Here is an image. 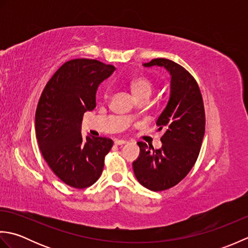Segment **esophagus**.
I'll use <instances>...</instances> for the list:
<instances>
[{
  "mask_svg": "<svg viewBox=\"0 0 248 248\" xmlns=\"http://www.w3.org/2000/svg\"><path fill=\"white\" fill-rule=\"evenodd\" d=\"M114 143H115V145L119 146V145H124V144H127V143H128V140H118V139H116V140H114Z\"/></svg>",
  "mask_w": 248,
  "mask_h": 248,
  "instance_id": "esophagus-1",
  "label": "esophagus"
}]
</instances>
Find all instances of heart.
Segmentation results:
<instances>
[{
  "mask_svg": "<svg viewBox=\"0 0 248 248\" xmlns=\"http://www.w3.org/2000/svg\"><path fill=\"white\" fill-rule=\"evenodd\" d=\"M131 92L133 93L136 99L141 97H150V94L154 91V85L152 83L146 78H135L134 81L131 82L130 84Z\"/></svg>",
  "mask_w": 248,
  "mask_h": 248,
  "instance_id": "b5f03b06",
  "label": "heart"
}]
</instances>
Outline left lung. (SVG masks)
<instances>
[{
    "label": "left lung",
    "instance_id": "8db88e82",
    "mask_svg": "<svg viewBox=\"0 0 248 248\" xmlns=\"http://www.w3.org/2000/svg\"><path fill=\"white\" fill-rule=\"evenodd\" d=\"M145 68L162 67L170 73V92L165 108L156 120L164 130L160 149L139 141L140 155L133 162L134 175L146 188L154 192L175 186L192 170L204 135L202 97L195 78L175 62L155 59Z\"/></svg>",
    "mask_w": 248,
    "mask_h": 248
}]
</instances>
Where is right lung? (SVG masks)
<instances>
[{
  "mask_svg": "<svg viewBox=\"0 0 248 248\" xmlns=\"http://www.w3.org/2000/svg\"><path fill=\"white\" fill-rule=\"evenodd\" d=\"M115 70L96 60H72L59 68L41 93L35 116L39 149L51 170L69 186H91L102 173L113 140L89 135L84 139L82 119L96 108L99 85Z\"/></svg>",
  "mask_w": 248,
  "mask_h": 248,
  "instance_id": "right-lung-1",
  "label": "right lung"
}]
</instances>
